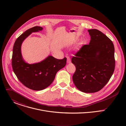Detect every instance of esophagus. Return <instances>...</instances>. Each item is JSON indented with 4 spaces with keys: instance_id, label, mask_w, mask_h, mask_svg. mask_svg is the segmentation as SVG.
<instances>
[{
    "instance_id": "34e87169",
    "label": "esophagus",
    "mask_w": 126,
    "mask_h": 126,
    "mask_svg": "<svg viewBox=\"0 0 126 126\" xmlns=\"http://www.w3.org/2000/svg\"><path fill=\"white\" fill-rule=\"evenodd\" d=\"M67 63H71V59L69 57H67Z\"/></svg>"
}]
</instances>
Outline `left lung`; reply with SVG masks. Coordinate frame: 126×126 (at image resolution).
<instances>
[{"instance_id":"8db88e82","label":"left lung","mask_w":126,"mask_h":126,"mask_svg":"<svg viewBox=\"0 0 126 126\" xmlns=\"http://www.w3.org/2000/svg\"><path fill=\"white\" fill-rule=\"evenodd\" d=\"M91 36L72 58L76 67L73 81L76 88L86 93L97 92L108 82L115 70V48L112 41L100 31L88 30Z\"/></svg>"}]
</instances>
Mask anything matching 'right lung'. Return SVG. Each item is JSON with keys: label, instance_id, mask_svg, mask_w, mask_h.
Segmentation results:
<instances>
[{"label": "right lung", "instance_id": "obj_1", "mask_svg": "<svg viewBox=\"0 0 126 126\" xmlns=\"http://www.w3.org/2000/svg\"><path fill=\"white\" fill-rule=\"evenodd\" d=\"M43 30L35 26L25 31L14 44L12 66L17 78L25 86L35 91H40L49 86L55 79L57 72L66 64V58L57 59L49 55L43 60L33 64L27 63L21 54V45L24 40L33 32Z\"/></svg>", "mask_w": 126, "mask_h": 126}]
</instances>
